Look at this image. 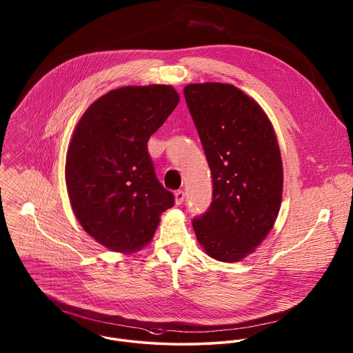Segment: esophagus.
I'll return each mask as SVG.
<instances>
[{
	"instance_id": "esophagus-1",
	"label": "esophagus",
	"mask_w": 353,
	"mask_h": 353,
	"mask_svg": "<svg viewBox=\"0 0 353 353\" xmlns=\"http://www.w3.org/2000/svg\"><path fill=\"white\" fill-rule=\"evenodd\" d=\"M184 198H185V195H184L183 191H176V194H174V202H176V205H181V203L184 202Z\"/></svg>"
}]
</instances>
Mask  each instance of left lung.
I'll use <instances>...</instances> for the list:
<instances>
[{
	"instance_id": "left-lung-1",
	"label": "left lung",
	"mask_w": 353,
	"mask_h": 353,
	"mask_svg": "<svg viewBox=\"0 0 353 353\" xmlns=\"http://www.w3.org/2000/svg\"><path fill=\"white\" fill-rule=\"evenodd\" d=\"M184 96L213 179V201L192 227L212 259L236 263L256 250L278 217V140L263 108L234 85L190 83Z\"/></svg>"
}]
</instances>
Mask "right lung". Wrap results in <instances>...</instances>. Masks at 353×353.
I'll return each instance as SVG.
<instances>
[{
	"mask_svg": "<svg viewBox=\"0 0 353 353\" xmlns=\"http://www.w3.org/2000/svg\"><path fill=\"white\" fill-rule=\"evenodd\" d=\"M180 96L170 85L123 86L92 103L75 126L65 184L81 227L118 253L152 239L174 196L158 181L147 141Z\"/></svg>",
	"mask_w": 353,
	"mask_h": 353,
	"instance_id": "obj_1",
	"label": "right lung"
}]
</instances>
